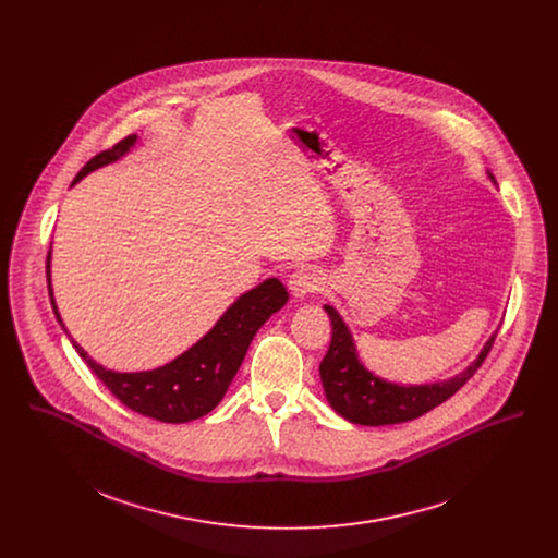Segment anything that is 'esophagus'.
<instances>
[{"mask_svg": "<svg viewBox=\"0 0 558 558\" xmlns=\"http://www.w3.org/2000/svg\"><path fill=\"white\" fill-rule=\"evenodd\" d=\"M288 288L296 299H305L307 294H314L324 288V277L314 268H301L290 275Z\"/></svg>", "mask_w": 558, "mask_h": 558, "instance_id": "1", "label": "esophagus"}]
</instances>
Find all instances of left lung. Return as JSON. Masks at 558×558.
I'll return each instance as SVG.
<instances>
[{"label":"left lung","instance_id":"obj_1","mask_svg":"<svg viewBox=\"0 0 558 558\" xmlns=\"http://www.w3.org/2000/svg\"><path fill=\"white\" fill-rule=\"evenodd\" d=\"M489 178L494 180V175ZM324 310L332 324V339L326 356L319 363L322 387L332 410L359 425L403 423L440 405L475 376L496 339V335L487 339L477 361L471 363L462 374L434 385L401 387L367 372L359 361L356 345L345 322L330 305H324Z\"/></svg>","mask_w":558,"mask_h":558}]
</instances>
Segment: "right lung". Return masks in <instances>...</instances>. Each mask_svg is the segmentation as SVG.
Segmentation results:
<instances>
[{
    "mask_svg": "<svg viewBox=\"0 0 558 558\" xmlns=\"http://www.w3.org/2000/svg\"><path fill=\"white\" fill-rule=\"evenodd\" d=\"M135 142L137 135H129L113 148L87 160L77 178L73 180V184L80 182L89 171L124 157L135 146ZM49 264L51 253L47 255V283L53 314L62 324L51 290ZM286 303L288 292L283 283L279 279H266L257 288L242 294L195 345H191L178 359L153 372L120 374L105 369L102 365L87 356V352L69 335L66 328L64 332L69 335L73 348L85 361V365L126 408L162 423H186L208 414L223 399L239 372L253 335Z\"/></svg>",
    "mask_w": 558,
    "mask_h": 558,
    "instance_id": "right-lung-1",
    "label": "right lung"
}]
</instances>
